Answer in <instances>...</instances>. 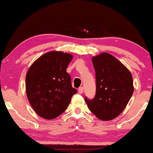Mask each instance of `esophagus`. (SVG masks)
<instances>
[{"label":"esophagus","instance_id":"esophagus-1","mask_svg":"<svg viewBox=\"0 0 153 153\" xmlns=\"http://www.w3.org/2000/svg\"><path fill=\"white\" fill-rule=\"evenodd\" d=\"M83 88H82V87H80V88H78V93H79V94H82V93H83Z\"/></svg>","mask_w":153,"mask_h":153}]
</instances>
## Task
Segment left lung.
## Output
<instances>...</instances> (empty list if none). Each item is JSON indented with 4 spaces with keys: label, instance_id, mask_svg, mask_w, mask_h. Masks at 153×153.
Returning <instances> with one entry per match:
<instances>
[{
    "label": "left lung",
    "instance_id": "left-lung-1",
    "mask_svg": "<svg viewBox=\"0 0 153 153\" xmlns=\"http://www.w3.org/2000/svg\"><path fill=\"white\" fill-rule=\"evenodd\" d=\"M96 72V92L92 100L85 98L97 118L109 121L120 114L134 92L130 71L111 54L103 52L92 57Z\"/></svg>",
    "mask_w": 153,
    "mask_h": 153
}]
</instances>
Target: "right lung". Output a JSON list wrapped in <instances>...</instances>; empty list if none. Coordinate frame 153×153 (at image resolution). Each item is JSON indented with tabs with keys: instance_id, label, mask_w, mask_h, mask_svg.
Returning <instances> with one entry per match:
<instances>
[{
	"instance_id": "right-lung-1",
	"label": "right lung",
	"mask_w": 153,
	"mask_h": 153,
	"mask_svg": "<svg viewBox=\"0 0 153 153\" xmlns=\"http://www.w3.org/2000/svg\"><path fill=\"white\" fill-rule=\"evenodd\" d=\"M73 55L52 51L39 57L26 75V92L31 106L39 117L53 119L62 114L77 93L72 87L67 68Z\"/></svg>"
}]
</instances>
